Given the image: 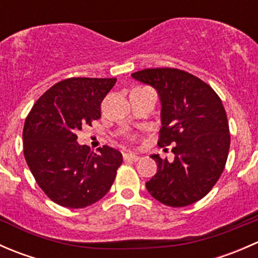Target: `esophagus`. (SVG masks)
Here are the masks:
<instances>
[{
  "label": "esophagus",
  "mask_w": 258,
  "mask_h": 258,
  "mask_svg": "<svg viewBox=\"0 0 258 258\" xmlns=\"http://www.w3.org/2000/svg\"><path fill=\"white\" fill-rule=\"evenodd\" d=\"M123 158H124V161H134V162H136V161L140 160V156H137V155H135V153L130 152V153H124Z\"/></svg>",
  "instance_id": "esophagus-1"
}]
</instances>
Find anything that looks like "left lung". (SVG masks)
<instances>
[{
    "label": "left lung",
    "instance_id": "obj_1",
    "mask_svg": "<svg viewBox=\"0 0 258 258\" xmlns=\"http://www.w3.org/2000/svg\"><path fill=\"white\" fill-rule=\"evenodd\" d=\"M157 91L161 101L158 146L173 145L175 160L151 157L157 172L146 188L161 204L184 207L204 199L225 170L230 150L227 114L217 93L177 69H146L131 75Z\"/></svg>",
    "mask_w": 258,
    "mask_h": 258
}]
</instances>
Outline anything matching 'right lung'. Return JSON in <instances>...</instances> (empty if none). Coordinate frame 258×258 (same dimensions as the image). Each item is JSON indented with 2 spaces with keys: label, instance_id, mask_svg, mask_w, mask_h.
<instances>
[{
  "label": "right lung",
  "instance_id": "obj_1",
  "mask_svg": "<svg viewBox=\"0 0 258 258\" xmlns=\"http://www.w3.org/2000/svg\"><path fill=\"white\" fill-rule=\"evenodd\" d=\"M116 79L72 77L46 91L23 126V153L33 177L54 204L83 209L112 186L122 153L108 146L98 153L77 144L82 126L101 117V102Z\"/></svg>",
  "mask_w": 258,
  "mask_h": 258
}]
</instances>
